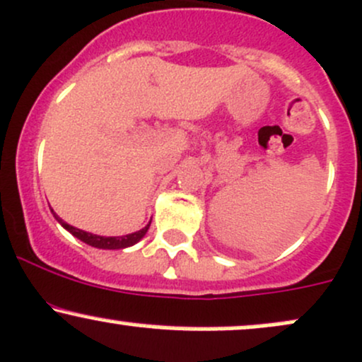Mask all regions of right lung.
<instances>
[{"instance_id":"add662e5","label":"right lung","mask_w":362,"mask_h":362,"mask_svg":"<svg viewBox=\"0 0 362 362\" xmlns=\"http://www.w3.org/2000/svg\"><path fill=\"white\" fill-rule=\"evenodd\" d=\"M51 211H53V209H51ZM53 214H54V218H57L58 223L62 225L65 230H69L71 235L77 237L78 240L86 242L87 245H93V247H98V249H125V247H130V245L137 244V242L146 235V232H148L149 225H151V221H149V223L146 225L144 228L137 230V232H134V233H129V235L103 237V235H96V233L84 232V230H81V228H75V226H71V225L66 223V221H63L57 213H53Z\"/></svg>"}]
</instances>
